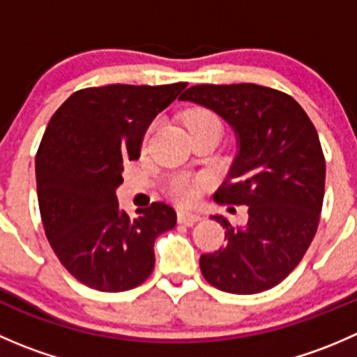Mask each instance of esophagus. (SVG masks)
<instances>
[{"instance_id": "34e87169", "label": "esophagus", "mask_w": 357, "mask_h": 357, "mask_svg": "<svg viewBox=\"0 0 357 357\" xmlns=\"http://www.w3.org/2000/svg\"><path fill=\"white\" fill-rule=\"evenodd\" d=\"M200 219H202L200 215L195 214V212H186V211L178 212V221L181 222V225L192 226V225H195V222H199Z\"/></svg>"}]
</instances>
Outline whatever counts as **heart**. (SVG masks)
Masks as SVG:
<instances>
[{"label":"heart","mask_w":357,"mask_h":357,"mask_svg":"<svg viewBox=\"0 0 357 357\" xmlns=\"http://www.w3.org/2000/svg\"><path fill=\"white\" fill-rule=\"evenodd\" d=\"M186 126L190 132L195 135L205 129H219L222 131L221 119L208 109H193L186 114ZM199 193V185L188 178H176L171 183V195L174 197L179 204H192Z\"/></svg>","instance_id":"heart-1"}]
</instances>
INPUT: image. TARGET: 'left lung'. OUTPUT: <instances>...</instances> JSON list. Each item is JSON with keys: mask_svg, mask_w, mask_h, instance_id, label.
I'll list each match as a JSON object with an SVG mask.
<instances>
[{"mask_svg": "<svg viewBox=\"0 0 357 357\" xmlns=\"http://www.w3.org/2000/svg\"><path fill=\"white\" fill-rule=\"evenodd\" d=\"M179 100L214 110L233 128L238 153L214 200L248 205L245 226L212 215L226 228V247L202 255V275L229 294L273 289L318 229L326 167L316 128L290 95L252 82L192 86Z\"/></svg>", "mask_w": 357, "mask_h": 357, "instance_id": "left-lung-1", "label": "left lung"}]
</instances>
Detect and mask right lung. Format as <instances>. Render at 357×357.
Here are the masks:
<instances>
[{
  "label": "right lung",
  "instance_id": "add662e5",
  "mask_svg": "<svg viewBox=\"0 0 357 357\" xmlns=\"http://www.w3.org/2000/svg\"><path fill=\"white\" fill-rule=\"evenodd\" d=\"M186 82L79 89L50 119L36 153V183L46 238L63 268L89 289L124 291L153 271V243L176 226L164 202L129 218L115 190L124 164L139 158L150 122Z\"/></svg>",
  "mask_w": 357,
  "mask_h": 357
}]
</instances>
